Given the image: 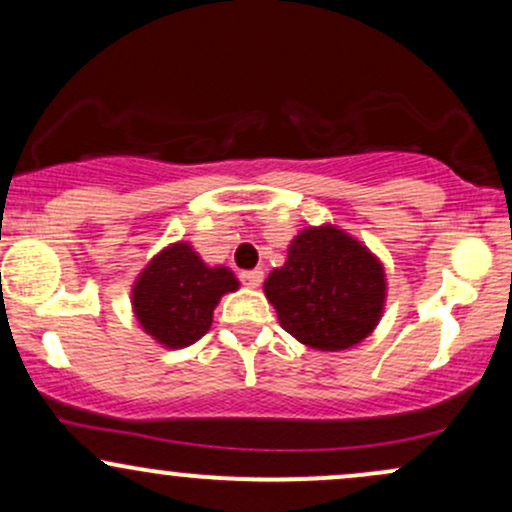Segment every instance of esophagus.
<instances>
[{
	"instance_id": "1",
	"label": "esophagus",
	"mask_w": 512,
	"mask_h": 512,
	"mask_svg": "<svg viewBox=\"0 0 512 512\" xmlns=\"http://www.w3.org/2000/svg\"><path fill=\"white\" fill-rule=\"evenodd\" d=\"M262 279H264L262 269H250V272H240V281H243L245 286H250V289H257V286L262 284Z\"/></svg>"
}]
</instances>
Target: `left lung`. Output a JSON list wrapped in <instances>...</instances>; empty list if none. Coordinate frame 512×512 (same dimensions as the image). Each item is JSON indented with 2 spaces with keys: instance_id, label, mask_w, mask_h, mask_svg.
<instances>
[{
  "instance_id": "left-lung-1",
  "label": "left lung",
  "mask_w": 512,
  "mask_h": 512,
  "mask_svg": "<svg viewBox=\"0 0 512 512\" xmlns=\"http://www.w3.org/2000/svg\"><path fill=\"white\" fill-rule=\"evenodd\" d=\"M279 325L317 351L361 344L385 310V267L342 228H303L289 245L284 267L264 281Z\"/></svg>"
}]
</instances>
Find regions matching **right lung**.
<instances>
[{"label": "right lung", "mask_w": 512, "mask_h": 512, "mask_svg": "<svg viewBox=\"0 0 512 512\" xmlns=\"http://www.w3.org/2000/svg\"><path fill=\"white\" fill-rule=\"evenodd\" d=\"M228 267H209L190 243H170L132 286V308L142 330L168 349L195 344L209 332L221 296L238 291Z\"/></svg>", "instance_id": "obj_1"}]
</instances>
